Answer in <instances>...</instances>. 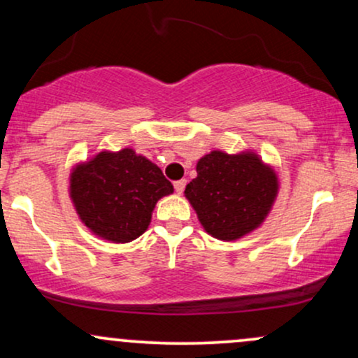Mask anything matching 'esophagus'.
I'll use <instances>...</instances> for the list:
<instances>
[{
  "label": "esophagus",
  "instance_id": "obj_1",
  "mask_svg": "<svg viewBox=\"0 0 358 358\" xmlns=\"http://www.w3.org/2000/svg\"><path fill=\"white\" fill-rule=\"evenodd\" d=\"M185 185H187V180H178V182H175V192L178 193V195H182L183 193Z\"/></svg>",
  "mask_w": 358,
  "mask_h": 358
}]
</instances>
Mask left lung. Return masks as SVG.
I'll use <instances>...</instances> for the list:
<instances>
[{
    "label": "left lung",
    "mask_w": 358,
    "mask_h": 358,
    "mask_svg": "<svg viewBox=\"0 0 358 358\" xmlns=\"http://www.w3.org/2000/svg\"><path fill=\"white\" fill-rule=\"evenodd\" d=\"M278 193L276 170L256 151L213 150L196 162V178L185 188V199L205 232L229 242L261 227Z\"/></svg>",
    "instance_id": "obj_1"
}]
</instances>
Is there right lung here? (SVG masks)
<instances>
[{
  "mask_svg": "<svg viewBox=\"0 0 358 358\" xmlns=\"http://www.w3.org/2000/svg\"><path fill=\"white\" fill-rule=\"evenodd\" d=\"M171 193L173 185L159 166L133 148L102 150L76 163L69 176V196L80 222L113 244L145 234L158 200Z\"/></svg>",
  "mask_w": 358,
  "mask_h": 358,
  "instance_id": "right-lung-1",
  "label": "right lung"
}]
</instances>
